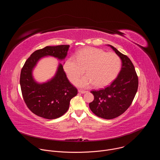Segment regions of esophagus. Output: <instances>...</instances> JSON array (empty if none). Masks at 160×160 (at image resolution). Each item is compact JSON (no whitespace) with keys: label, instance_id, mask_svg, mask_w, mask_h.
<instances>
[{"label":"esophagus","instance_id":"obj_1","mask_svg":"<svg viewBox=\"0 0 160 160\" xmlns=\"http://www.w3.org/2000/svg\"><path fill=\"white\" fill-rule=\"evenodd\" d=\"M87 92L86 90H78V92L81 93V94H85Z\"/></svg>","mask_w":160,"mask_h":160}]
</instances>
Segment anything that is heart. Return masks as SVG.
Returning a JSON list of instances; mask_svg holds the SVG:
<instances>
[{"label": "heart", "mask_w": 160, "mask_h": 160, "mask_svg": "<svg viewBox=\"0 0 160 160\" xmlns=\"http://www.w3.org/2000/svg\"><path fill=\"white\" fill-rule=\"evenodd\" d=\"M87 75L78 80L76 85L85 88L92 85L97 87L108 85L118 76L121 68V59L115 52L87 48L76 52L75 56L68 58L63 70L72 83L84 73Z\"/></svg>", "instance_id": "1"}]
</instances>
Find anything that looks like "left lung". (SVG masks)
I'll return each mask as SVG.
<instances>
[{"label":"left lung","instance_id":"1","mask_svg":"<svg viewBox=\"0 0 160 160\" xmlns=\"http://www.w3.org/2000/svg\"><path fill=\"white\" fill-rule=\"evenodd\" d=\"M122 60V68L117 78L109 86L92 90L94 101L89 108L95 115L104 119H113L123 114L131 105L138 88V77L130 59L108 45Z\"/></svg>","mask_w":160,"mask_h":160}]
</instances>
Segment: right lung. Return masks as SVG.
<instances>
[{"label":"right lung","mask_w":160,"mask_h":160,"mask_svg":"<svg viewBox=\"0 0 160 160\" xmlns=\"http://www.w3.org/2000/svg\"><path fill=\"white\" fill-rule=\"evenodd\" d=\"M69 48V45H60L37 50L22 68L19 82L22 98L28 109L38 117L52 120L62 116L68 110L71 99L77 95V88L68 80L61 64L55 76L47 82L38 83L32 76L40 59L50 56L62 60Z\"/></svg>","instance_id":"1"}]
</instances>
